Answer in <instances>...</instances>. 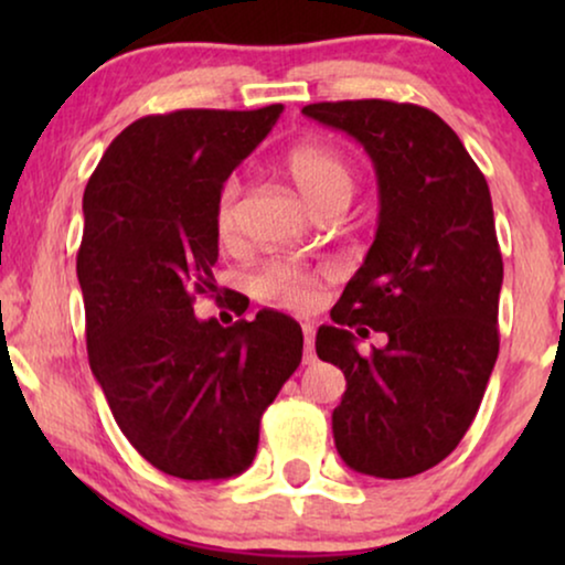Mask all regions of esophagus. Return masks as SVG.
<instances>
[{
  "label": "esophagus",
  "instance_id": "34e87169",
  "mask_svg": "<svg viewBox=\"0 0 565 565\" xmlns=\"http://www.w3.org/2000/svg\"><path fill=\"white\" fill-rule=\"evenodd\" d=\"M303 362H306V365H311V362H316V354H313V327H311V323H303Z\"/></svg>",
  "mask_w": 565,
  "mask_h": 565
}]
</instances>
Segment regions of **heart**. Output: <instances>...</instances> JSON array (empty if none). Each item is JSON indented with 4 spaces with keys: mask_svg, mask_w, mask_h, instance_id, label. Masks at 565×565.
<instances>
[{
    "mask_svg": "<svg viewBox=\"0 0 565 565\" xmlns=\"http://www.w3.org/2000/svg\"><path fill=\"white\" fill-rule=\"evenodd\" d=\"M285 169L319 213L329 205L350 203L354 192V172L350 161L329 146H296L285 157ZM238 200H242V184L236 177H231L221 184L213 205V228L223 244H231L238 236ZM254 292L269 303L308 311L319 300V275L306 267L273 262L254 277Z\"/></svg>",
    "mask_w": 565,
    "mask_h": 565,
    "instance_id": "obj_1",
    "label": "heart"
}]
</instances>
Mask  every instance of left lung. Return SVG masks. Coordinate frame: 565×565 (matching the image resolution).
I'll use <instances>...</instances> for the list:
<instances>
[{
	"mask_svg": "<svg viewBox=\"0 0 565 565\" xmlns=\"http://www.w3.org/2000/svg\"><path fill=\"white\" fill-rule=\"evenodd\" d=\"M344 130L377 177L375 242L316 334V354L347 377L331 414L352 470L408 478L450 455L476 419L499 354L504 265L491 192L458 134L427 107L344 99L303 107ZM390 337L370 355L369 329Z\"/></svg>",
	"mask_w": 565,
	"mask_h": 565,
	"instance_id": "left-lung-1",
	"label": "left lung"
}]
</instances>
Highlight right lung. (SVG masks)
<instances>
[{
	"mask_svg": "<svg viewBox=\"0 0 565 565\" xmlns=\"http://www.w3.org/2000/svg\"><path fill=\"white\" fill-rule=\"evenodd\" d=\"M282 105L130 122L84 190L76 254L89 367L128 443L184 481L244 473L259 419L303 358V331L259 311L223 329L192 311L215 288L213 205Z\"/></svg>",
	"mask_w": 565,
	"mask_h": 565,
	"instance_id": "add662e5",
	"label": "right lung"
}]
</instances>
